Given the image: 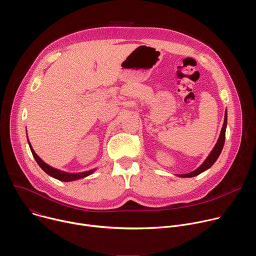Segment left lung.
Here are the masks:
<instances>
[{
    "instance_id": "left-lung-1",
    "label": "left lung",
    "mask_w": 256,
    "mask_h": 256,
    "mask_svg": "<svg viewBox=\"0 0 256 256\" xmlns=\"http://www.w3.org/2000/svg\"><path fill=\"white\" fill-rule=\"evenodd\" d=\"M226 128H227V110L225 112V118H224V124H223L222 130H221L220 136H218V140H216V144H214V149L212 150V152L210 153V155L206 157V159L204 161V163H202L198 168H196V170L192 171L190 173H186V174H177V176L182 177V178L194 177V176H196V175L202 173L204 171L208 170V168H210V167L214 165V163L216 161V159L218 158V156H220V154H221V152H222V150H223L224 144H225Z\"/></svg>"
}]
</instances>
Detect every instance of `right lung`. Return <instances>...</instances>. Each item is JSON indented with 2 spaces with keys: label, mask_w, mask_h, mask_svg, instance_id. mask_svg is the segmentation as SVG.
<instances>
[{
  "label": "right lung",
  "mask_w": 256,
  "mask_h": 256,
  "mask_svg": "<svg viewBox=\"0 0 256 256\" xmlns=\"http://www.w3.org/2000/svg\"><path fill=\"white\" fill-rule=\"evenodd\" d=\"M28 144H29V147H30V150H31V153L34 157V159L36 160V162H38V164L40 165V167L46 173L48 174L50 176L60 180V181H64V182H68V181H74V180H78V179H81V178H84V177H87L89 175H91L92 173H94L96 171V168L94 169H91L89 171H84V172H79V173H70V172H66V171H62L60 169H56V168H54L52 166H50L48 164H46V162H44L38 156V154H36L32 148V146L28 140Z\"/></svg>",
  "instance_id": "1"
}]
</instances>
